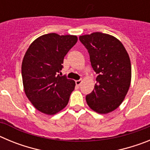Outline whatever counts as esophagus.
<instances>
[{
  "instance_id": "esophagus-1",
  "label": "esophagus",
  "mask_w": 150,
  "mask_h": 150,
  "mask_svg": "<svg viewBox=\"0 0 150 150\" xmlns=\"http://www.w3.org/2000/svg\"><path fill=\"white\" fill-rule=\"evenodd\" d=\"M82 83H83V81H82V79H79V80H76V85L77 86H79L80 85L82 84Z\"/></svg>"
}]
</instances>
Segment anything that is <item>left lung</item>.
Masks as SVG:
<instances>
[{"mask_svg": "<svg viewBox=\"0 0 150 150\" xmlns=\"http://www.w3.org/2000/svg\"><path fill=\"white\" fill-rule=\"evenodd\" d=\"M79 38L88 50L91 67L98 74L95 89L86 97L87 104L98 113H109L120 107L129 89V55L121 41L110 34L94 32Z\"/></svg>", "mask_w": 150, "mask_h": 150, "instance_id": "obj_1", "label": "left lung"}]
</instances>
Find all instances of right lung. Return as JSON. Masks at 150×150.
I'll list each match as a JSON object with an SVG mask.
<instances>
[{
	"mask_svg": "<svg viewBox=\"0 0 150 150\" xmlns=\"http://www.w3.org/2000/svg\"><path fill=\"white\" fill-rule=\"evenodd\" d=\"M77 40L76 35L44 34L30 43L24 55V91L33 106L44 114H56L68 104L76 83L62 76L61 71L64 58Z\"/></svg>",
	"mask_w": 150,
	"mask_h": 150,
	"instance_id": "add662e5",
	"label": "right lung"
}]
</instances>
